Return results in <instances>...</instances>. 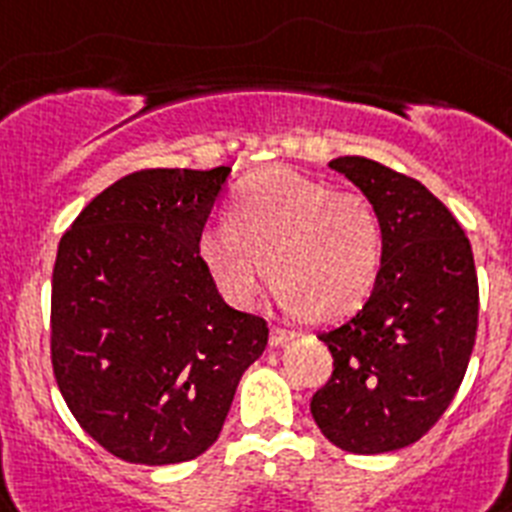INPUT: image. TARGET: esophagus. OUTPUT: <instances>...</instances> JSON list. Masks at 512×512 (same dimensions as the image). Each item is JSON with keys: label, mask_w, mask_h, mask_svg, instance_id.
Returning a JSON list of instances; mask_svg holds the SVG:
<instances>
[{"label": "esophagus", "mask_w": 512, "mask_h": 512, "mask_svg": "<svg viewBox=\"0 0 512 512\" xmlns=\"http://www.w3.org/2000/svg\"><path fill=\"white\" fill-rule=\"evenodd\" d=\"M293 337H296V330H288V327H281V324L270 327V345H275V348L283 345V342L293 340Z\"/></svg>", "instance_id": "34e87169"}]
</instances>
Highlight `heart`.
<instances>
[{
  "label": "heart",
  "instance_id": "obj_1",
  "mask_svg": "<svg viewBox=\"0 0 512 512\" xmlns=\"http://www.w3.org/2000/svg\"><path fill=\"white\" fill-rule=\"evenodd\" d=\"M198 255L231 304H252L268 260L283 304L340 319L379 281L384 226L366 195L275 167L242 182L231 221L203 226Z\"/></svg>",
  "mask_w": 512,
  "mask_h": 512
}]
</instances>
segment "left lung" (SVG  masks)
I'll return each instance as SVG.
<instances>
[{
    "label": "left lung",
    "instance_id": "left-lung-1",
    "mask_svg": "<svg viewBox=\"0 0 512 512\" xmlns=\"http://www.w3.org/2000/svg\"><path fill=\"white\" fill-rule=\"evenodd\" d=\"M330 167L379 211L384 260L363 309L319 335L335 368L311 417L337 448L371 456L420 441L456 397L477 337V270L459 221L422 182L366 157Z\"/></svg>",
    "mask_w": 512,
    "mask_h": 512
}]
</instances>
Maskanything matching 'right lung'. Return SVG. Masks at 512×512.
Masks as SVG:
<instances>
[{
	"label": "right lung",
	"mask_w": 512,
	"mask_h": 512,
	"mask_svg": "<svg viewBox=\"0 0 512 512\" xmlns=\"http://www.w3.org/2000/svg\"><path fill=\"white\" fill-rule=\"evenodd\" d=\"M229 172H133L92 198L59 242L53 376L84 433L131 464L208 451L268 345V322L231 309L198 255Z\"/></svg>",
	"instance_id": "right-lung-1"
}]
</instances>
